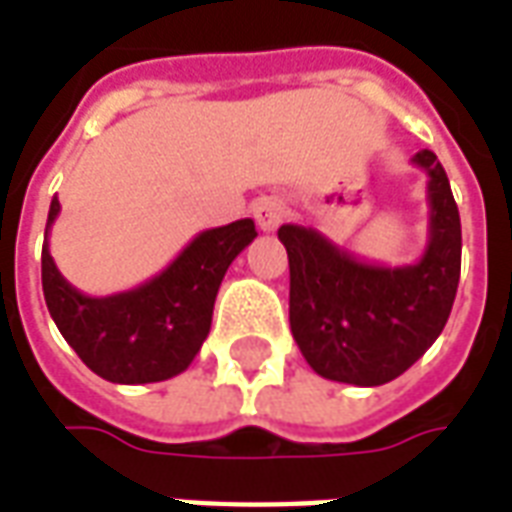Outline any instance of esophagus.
I'll return each mask as SVG.
<instances>
[{"label":"esophagus","instance_id":"34e87169","mask_svg":"<svg viewBox=\"0 0 512 512\" xmlns=\"http://www.w3.org/2000/svg\"><path fill=\"white\" fill-rule=\"evenodd\" d=\"M252 216H255L257 227L263 230V233H274L279 224L285 222V202L277 200V197H263V200L255 202V208H252Z\"/></svg>","mask_w":512,"mask_h":512}]
</instances>
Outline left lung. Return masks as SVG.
Wrapping results in <instances>:
<instances>
[{"label":"left lung","mask_w":512,"mask_h":512,"mask_svg":"<svg viewBox=\"0 0 512 512\" xmlns=\"http://www.w3.org/2000/svg\"><path fill=\"white\" fill-rule=\"evenodd\" d=\"M428 175V246L411 266L359 260L326 235L282 224L290 263V332L318 376L381 386L436 343L461 279V216L433 150L411 158Z\"/></svg>","instance_id":"1"}]
</instances>
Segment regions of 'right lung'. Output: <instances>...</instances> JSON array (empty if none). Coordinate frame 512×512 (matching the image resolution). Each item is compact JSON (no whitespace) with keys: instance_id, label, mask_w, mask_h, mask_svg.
<instances>
[{"instance_id":"1","label":"right lung","mask_w":512,"mask_h":512,"mask_svg":"<svg viewBox=\"0 0 512 512\" xmlns=\"http://www.w3.org/2000/svg\"><path fill=\"white\" fill-rule=\"evenodd\" d=\"M57 213L54 197L40 257L43 296L79 359L112 384H153L183 373L211 332L213 301L227 268L255 241V222L238 219L205 230L139 288L95 299L73 288L51 257L49 230Z\"/></svg>"}]
</instances>
